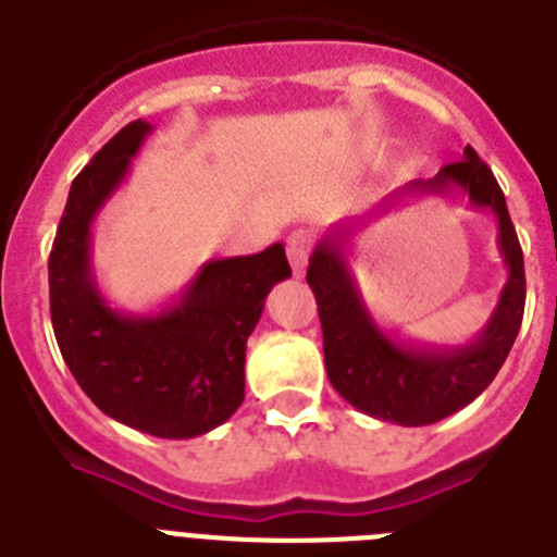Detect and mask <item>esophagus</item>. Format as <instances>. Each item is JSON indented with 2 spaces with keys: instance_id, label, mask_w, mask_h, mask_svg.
<instances>
[{
  "instance_id": "34e87169",
  "label": "esophagus",
  "mask_w": 557,
  "mask_h": 557,
  "mask_svg": "<svg viewBox=\"0 0 557 557\" xmlns=\"http://www.w3.org/2000/svg\"><path fill=\"white\" fill-rule=\"evenodd\" d=\"M309 253H312V236L307 231H295L287 236V259L293 264L295 275H301L307 270Z\"/></svg>"
}]
</instances>
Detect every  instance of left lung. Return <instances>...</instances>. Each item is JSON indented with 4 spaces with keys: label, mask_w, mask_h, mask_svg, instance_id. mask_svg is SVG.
Returning <instances> with one entry per match:
<instances>
[{
    "label": "left lung",
    "mask_w": 557,
    "mask_h": 557,
    "mask_svg": "<svg viewBox=\"0 0 557 557\" xmlns=\"http://www.w3.org/2000/svg\"><path fill=\"white\" fill-rule=\"evenodd\" d=\"M466 159L451 161L430 181H416L405 191L462 189L471 206L491 209L499 225V250L508 264V284L491 314L488 326L469 346L416 348L401 346L373 323L348 273L343 239L348 223L323 236L309 259L307 282L318 301L323 329V357L334 391L348 405L401 426H426L471 405L494 382L508 359L524 314V256L510 223L508 203L494 172L466 147Z\"/></svg>",
    "instance_id": "obj_1"
}]
</instances>
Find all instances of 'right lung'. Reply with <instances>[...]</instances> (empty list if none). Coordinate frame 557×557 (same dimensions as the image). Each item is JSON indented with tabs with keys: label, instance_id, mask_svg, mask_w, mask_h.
<instances>
[{
	"label": "right lung",
	"instance_id": "1",
	"mask_svg": "<svg viewBox=\"0 0 557 557\" xmlns=\"http://www.w3.org/2000/svg\"><path fill=\"white\" fill-rule=\"evenodd\" d=\"M150 133L122 127L69 189L49 253V314L69 371L120 424L156 437L203 435L245 398V343L273 284L293 275L284 245L203 264L178 304L159 314H122L91 275V223L125 178Z\"/></svg>",
	"mask_w": 557,
	"mask_h": 557
}]
</instances>
